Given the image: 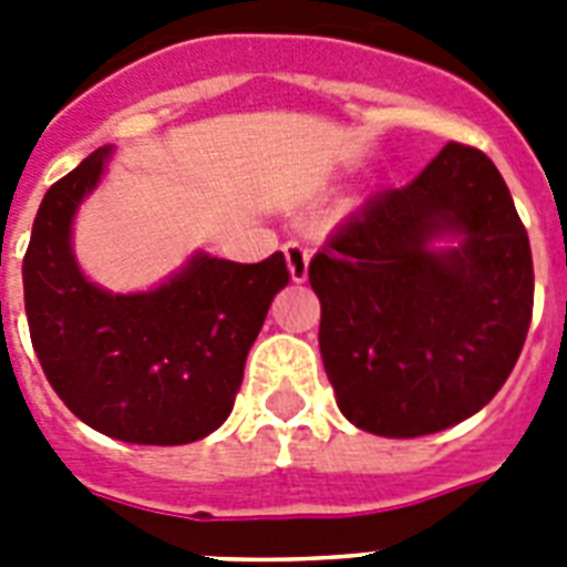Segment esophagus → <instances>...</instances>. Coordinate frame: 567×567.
<instances>
[{
  "mask_svg": "<svg viewBox=\"0 0 567 567\" xmlns=\"http://www.w3.org/2000/svg\"><path fill=\"white\" fill-rule=\"evenodd\" d=\"M282 249L293 282H306V276H309V249H306V244H300V240H288Z\"/></svg>",
  "mask_w": 567,
  "mask_h": 567,
  "instance_id": "esophagus-1",
  "label": "esophagus"
}]
</instances>
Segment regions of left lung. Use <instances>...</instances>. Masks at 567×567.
<instances>
[{
    "instance_id": "8db88e82",
    "label": "left lung",
    "mask_w": 567,
    "mask_h": 567,
    "mask_svg": "<svg viewBox=\"0 0 567 567\" xmlns=\"http://www.w3.org/2000/svg\"><path fill=\"white\" fill-rule=\"evenodd\" d=\"M309 282L338 409L385 439L480 412L533 318L527 229L492 158L462 144L350 214L311 258Z\"/></svg>"
}]
</instances>
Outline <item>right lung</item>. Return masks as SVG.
<instances>
[{"label": "right lung", "mask_w": 567, "mask_h": 567, "mask_svg": "<svg viewBox=\"0 0 567 567\" xmlns=\"http://www.w3.org/2000/svg\"><path fill=\"white\" fill-rule=\"evenodd\" d=\"M111 155L114 146H100L40 203L22 258L31 344L49 385L91 430L128 444H190L229 417L288 267L282 252L258 265L194 252L150 291L91 282L75 261L73 223Z\"/></svg>", "instance_id": "1"}]
</instances>
